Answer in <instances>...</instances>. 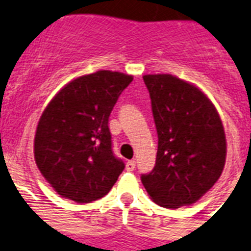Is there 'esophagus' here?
Here are the masks:
<instances>
[{
  "instance_id": "1",
  "label": "esophagus",
  "mask_w": 251,
  "mask_h": 251,
  "mask_svg": "<svg viewBox=\"0 0 251 251\" xmlns=\"http://www.w3.org/2000/svg\"><path fill=\"white\" fill-rule=\"evenodd\" d=\"M135 161L131 160V161H127V164H126V170L127 172H134V169H135Z\"/></svg>"
}]
</instances>
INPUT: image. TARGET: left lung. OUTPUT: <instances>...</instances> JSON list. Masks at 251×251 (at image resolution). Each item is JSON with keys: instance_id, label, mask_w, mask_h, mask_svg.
<instances>
[{"instance_id": "1", "label": "left lung", "mask_w": 251, "mask_h": 251, "mask_svg": "<svg viewBox=\"0 0 251 251\" xmlns=\"http://www.w3.org/2000/svg\"><path fill=\"white\" fill-rule=\"evenodd\" d=\"M151 97L158 147L144 188L160 206L191 205L221 176L226 162L225 129L205 94L172 75L143 77Z\"/></svg>"}]
</instances>
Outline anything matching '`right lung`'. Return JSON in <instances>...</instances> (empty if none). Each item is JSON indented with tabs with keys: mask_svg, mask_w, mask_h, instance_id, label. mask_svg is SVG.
Here are the masks:
<instances>
[{
	"mask_svg": "<svg viewBox=\"0 0 251 251\" xmlns=\"http://www.w3.org/2000/svg\"><path fill=\"white\" fill-rule=\"evenodd\" d=\"M132 77L98 71L63 87L38 121L34 158L56 192L79 203L105 196L125 164L112 150L111 112Z\"/></svg>",
	"mask_w": 251,
	"mask_h": 251,
	"instance_id": "obj_1",
	"label": "right lung"
}]
</instances>
